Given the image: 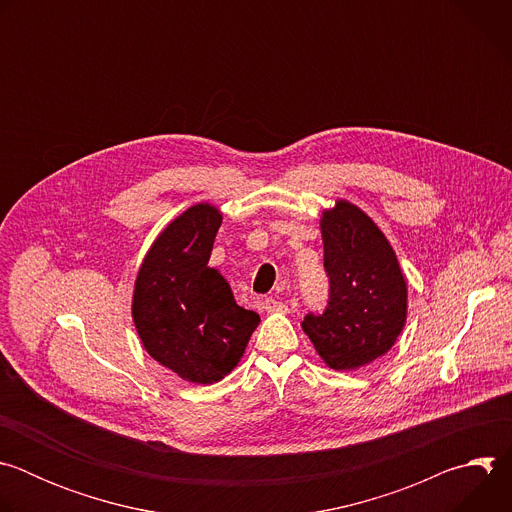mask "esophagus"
Listing matches in <instances>:
<instances>
[{"label":"esophagus","instance_id":"esophagus-1","mask_svg":"<svg viewBox=\"0 0 512 512\" xmlns=\"http://www.w3.org/2000/svg\"><path fill=\"white\" fill-rule=\"evenodd\" d=\"M263 308H265L267 312H287V306H285L283 302L275 300V298H267V300L263 302Z\"/></svg>","mask_w":512,"mask_h":512}]
</instances>
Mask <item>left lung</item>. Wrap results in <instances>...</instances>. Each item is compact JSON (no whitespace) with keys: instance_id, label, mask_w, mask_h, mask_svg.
Masks as SVG:
<instances>
[{"instance_id":"8db88e82","label":"left lung","mask_w":512,"mask_h":512,"mask_svg":"<svg viewBox=\"0 0 512 512\" xmlns=\"http://www.w3.org/2000/svg\"><path fill=\"white\" fill-rule=\"evenodd\" d=\"M328 306L302 322L330 369L352 371L383 356L407 320V283L387 237L358 206L336 200L320 218Z\"/></svg>"}]
</instances>
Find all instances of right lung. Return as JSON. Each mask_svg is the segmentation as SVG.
I'll return each instance as SVG.
<instances>
[{"instance_id":"1","label":"right lung","mask_w":512,"mask_h":512,"mask_svg":"<svg viewBox=\"0 0 512 512\" xmlns=\"http://www.w3.org/2000/svg\"><path fill=\"white\" fill-rule=\"evenodd\" d=\"M221 223L223 214L210 204L184 210L154 241L133 289L131 314L145 350L198 385L225 379L261 322L237 306L227 279L208 267Z\"/></svg>"}]
</instances>
